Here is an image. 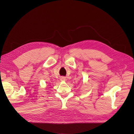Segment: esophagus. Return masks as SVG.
Instances as JSON below:
<instances>
[{"mask_svg": "<svg viewBox=\"0 0 134 134\" xmlns=\"http://www.w3.org/2000/svg\"><path fill=\"white\" fill-rule=\"evenodd\" d=\"M61 80H62V81H65V80H66V79H65V77H63L62 78Z\"/></svg>", "mask_w": 134, "mask_h": 134, "instance_id": "1", "label": "esophagus"}]
</instances>
